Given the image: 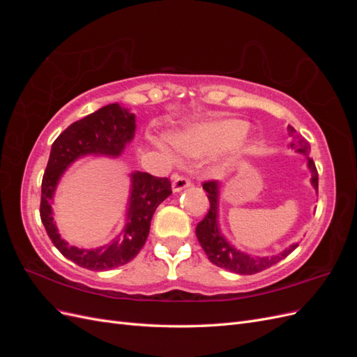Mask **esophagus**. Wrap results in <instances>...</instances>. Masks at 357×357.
Masks as SVG:
<instances>
[{
  "label": "esophagus",
  "mask_w": 357,
  "mask_h": 357,
  "mask_svg": "<svg viewBox=\"0 0 357 357\" xmlns=\"http://www.w3.org/2000/svg\"><path fill=\"white\" fill-rule=\"evenodd\" d=\"M189 186H190V180L185 176H174V178H172V190L174 192H180Z\"/></svg>",
  "instance_id": "34e87169"
}]
</instances>
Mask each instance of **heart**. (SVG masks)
<instances>
[{
    "instance_id": "b5f03b06",
    "label": "heart",
    "mask_w": 357,
    "mask_h": 357,
    "mask_svg": "<svg viewBox=\"0 0 357 357\" xmlns=\"http://www.w3.org/2000/svg\"><path fill=\"white\" fill-rule=\"evenodd\" d=\"M247 131L248 125L240 119H215L189 126L174 135L172 142L181 153L197 158L235 146L245 137ZM165 153L172 158L167 150Z\"/></svg>"
}]
</instances>
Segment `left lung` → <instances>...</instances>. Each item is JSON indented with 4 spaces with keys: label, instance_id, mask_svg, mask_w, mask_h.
<instances>
[{
    "label": "left lung",
    "instance_id": "obj_1",
    "mask_svg": "<svg viewBox=\"0 0 357 357\" xmlns=\"http://www.w3.org/2000/svg\"><path fill=\"white\" fill-rule=\"evenodd\" d=\"M289 131L291 135H295V129L289 126ZM295 139L290 143V147H298L299 153L307 155L308 159V168L311 171V185L312 188L319 189V174L316 169L314 160L308 158V144L302 137L295 135ZM202 189L207 192V197L210 201V210L205 214V218L198 223L197 226V238L204 248L205 255L210 259V262L218 265L220 268L228 269V271L241 274V275H250L261 273L264 269L278 264L282 259H284L287 255L295 250L298 244H291L287 247L286 250L278 255L273 256H250L247 253H243L236 250L234 245H231L226 241L225 236L219 231V223H218V213H219V183L215 180L205 181L202 185Z\"/></svg>",
    "mask_w": 357,
    "mask_h": 357
}]
</instances>
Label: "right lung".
Masks as SVG:
<instances>
[{
	"label": "right lung",
	"instance_id": "1",
	"mask_svg": "<svg viewBox=\"0 0 357 357\" xmlns=\"http://www.w3.org/2000/svg\"><path fill=\"white\" fill-rule=\"evenodd\" d=\"M134 134L135 116L116 102L71 123L52 144L41 181L40 218L53 245L70 261L91 271H107L122 266L139 253L147 240L150 222L158 205L172 193L171 181L167 177L150 176L149 172H132L125 228L109 244L96 248H79L63 241L53 222L50 202L59 178L74 160L86 155L116 158L123 152Z\"/></svg>",
	"mask_w": 357,
	"mask_h": 357
}]
</instances>
